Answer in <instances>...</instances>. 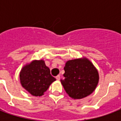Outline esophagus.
<instances>
[{
  "label": "esophagus",
  "mask_w": 121,
  "mask_h": 121,
  "mask_svg": "<svg viewBox=\"0 0 121 121\" xmlns=\"http://www.w3.org/2000/svg\"><path fill=\"white\" fill-rule=\"evenodd\" d=\"M56 78L57 80H60V75H58V76H56Z\"/></svg>",
  "instance_id": "34e87169"
}]
</instances>
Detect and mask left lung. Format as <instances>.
Masks as SVG:
<instances>
[{"instance_id": "8db88e82", "label": "left lung", "mask_w": 121, "mask_h": 121, "mask_svg": "<svg viewBox=\"0 0 121 121\" xmlns=\"http://www.w3.org/2000/svg\"><path fill=\"white\" fill-rule=\"evenodd\" d=\"M64 70V79L61 80V83L71 98H84L96 88L99 82V73L86 58L67 61Z\"/></svg>"}]
</instances>
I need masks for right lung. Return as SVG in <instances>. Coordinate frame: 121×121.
<instances>
[{
  "label": "right lung",
  "instance_id": "1",
  "mask_svg": "<svg viewBox=\"0 0 121 121\" xmlns=\"http://www.w3.org/2000/svg\"><path fill=\"white\" fill-rule=\"evenodd\" d=\"M22 86L33 96L43 95L56 78L43 60H35L25 65L20 73Z\"/></svg>",
  "mask_w": 121,
  "mask_h": 121
}]
</instances>
